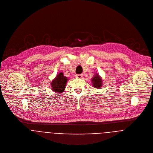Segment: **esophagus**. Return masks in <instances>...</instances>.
<instances>
[{
	"label": "esophagus",
	"mask_w": 153,
	"mask_h": 153,
	"mask_svg": "<svg viewBox=\"0 0 153 153\" xmlns=\"http://www.w3.org/2000/svg\"><path fill=\"white\" fill-rule=\"evenodd\" d=\"M82 74H76V77H77V78H79V79H81L82 77Z\"/></svg>",
	"instance_id": "34e87169"
}]
</instances>
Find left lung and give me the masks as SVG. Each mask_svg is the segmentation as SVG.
Wrapping results in <instances>:
<instances>
[{
    "label": "left lung",
    "mask_w": 153,
    "mask_h": 153,
    "mask_svg": "<svg viewBox=\"0 0 153 153\" xmlns=\"http://www.w3.org/2000/svg\"><path fill=\"white\" fill-rule=\"evenodd\" d=\"M92 83L93 84L94 87L96 88H99L100 87H101L102 85V79L99 76V75H96V76L93 77L92 79Z\"/></svg>",
    "instance_id": "8db88e82"
}]
</instances>
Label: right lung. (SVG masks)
Masks as SVG:
<instances>
[{"label":"right lung","instance_id":"right-lung-1","mask_svg":"<svg viewBox=\"0 0 153 153\" xmlns=\"http://www.w3.org/2000/svg\"><path fill=\"white\" fill-rule=\"evenodd\" d=\"M68 79L65 77L62 73H59L56 79L53 80L51 86L53 90L56 93H62L63 91L66 86V83Z\"/></svg>","mask_w":153,"mask_h":153}]
</instances>
